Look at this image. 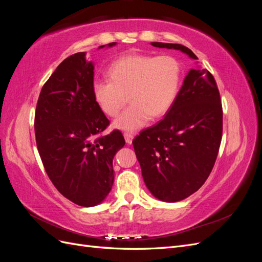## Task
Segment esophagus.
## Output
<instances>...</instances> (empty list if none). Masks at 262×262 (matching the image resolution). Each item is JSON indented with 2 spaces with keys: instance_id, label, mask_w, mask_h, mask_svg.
Returning a JSON list of instances; mask_svg holds the SVG:
<instances>
[{
  "instance_id": "obj_1",
  "label": "esophagus",
  "mask_w": 262,
  "mask_h": 262,
  "mask_svg": "<svg viewBox=\"0 0 262 262\" xmlns=\"http://www.w3.org/2000/svg\"><path fill=\"white\" fill-rule=\"evenodd\" d=\"M123 137H124V140L128 144H131L132 143V140L134 138V134L131 133V132H124L123 133Z\"/></svg>"
}]
</instances>
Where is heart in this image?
<instances>
[{
  "label": "heart",
  "mask_w": 262,
  "mask_h": 262,
  "mask_svg": "<svg viewBox=\"0 0 262 262\" xmlns=\"http://www.w3.org/2000/svg\"><path fill=\"white\" fill-rule=\"evenodd\" d=\"M109 80H95L94 100L108 117H116L129 100L132 104L115 121L122 130H136L150 117L168 112L178 94L181 70L171 55L126 54L108 69Z\"/></svg>",
  "instance_id": "b5f03b06"
}]
</instances>
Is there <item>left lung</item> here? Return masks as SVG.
Returning <instances> with one entry per match:
<instances>
[{
	"label": "left lung",
	"instance_id": "1",
	"mask_svg": "<svg viewBox=\"0 0 262 262\" xmlns=\"http://www.w3.org/2000/svg\"><path fill=\"white\" fill-rule=\"evenodd\" d=\"M150 45L198 59L182 45ZM222 132L223 109L215 80L208 70H190L163 120L132 141L152 194L165 202H177L199 190L215 164Z\"/></svg>",
	"mask_w": 262,
	"mask_h": 262
}]
</instances>
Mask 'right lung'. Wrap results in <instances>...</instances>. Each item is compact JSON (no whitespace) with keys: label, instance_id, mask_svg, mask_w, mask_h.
Masks as SVG:
<instances>
[{"label":"right lung","instance_id":"1","mask_svg":"<svg viewBox=\"0 0 262 262\" xmlns=\"http://www.w3.org/2000/svg\"><path fill=\"white\" fill-rule=\"evenodd\" d=\"M93 82L94 66L85 52L70 55L43 84L35 113L36 143L47 175L81 207H94L108 195L114 156L125 144L119 130L102 133L110 122L94 100Z\"/></svg>","mask_w":262,"mask_h":262}]
</instances>
